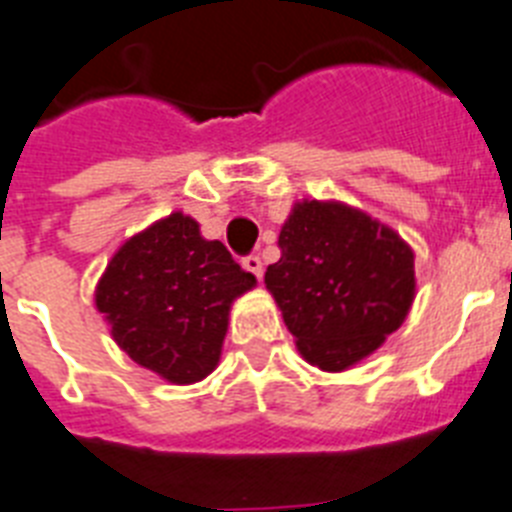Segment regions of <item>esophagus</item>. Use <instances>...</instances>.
<instances>
[{
  "label": "esophagus",
  "instance_id": "34e87169",
  "mask_svg": "<svg viewBox=\"0 0 512 512\" xmlns=\"http://www.w3.org/2000/svg\"><path fill=\"white\" fill-rule=\"evenodd\" d=\"M242 268L247 270V273H252V276H255L257 281L263 278V260H260V255L242 257Z\"/></svg>",
  "mask_w": 512,
  "mask_h": 512
}]
</instances>
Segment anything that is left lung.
<instances>
[{"label":"left lung","instance_id":"1","mask_svg":"<svg viewBox=\"0 0 512 512\" xmlns=\"http://www.w3.org/2000/svg\"><path fill=\"white\" fill-rule=\"evenodd\" d=\"M265 283L309 364L341 372L380 349L414 302V252L341 203L304 200L283 223Z\"/></svg>","mask_w":512,"mask_h":512}]
</instances>
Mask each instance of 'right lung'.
<instances>
[{"mask_svg":"<svg viewBox=\"0 0 512 512\" xmlns=\"http://www.w3.org/2000/svg\"><path fill=\"white\" fill-rule=\"evenodd\" d=\"M255 286L221 242L171 213L124 242L98 281L96 307L119 349L176 385L208 377L236 296Z\"/></svg>","mask_w":512,"mask_h":512,"instance_id":"add662e5","label":"right lung"}]
</instances>
